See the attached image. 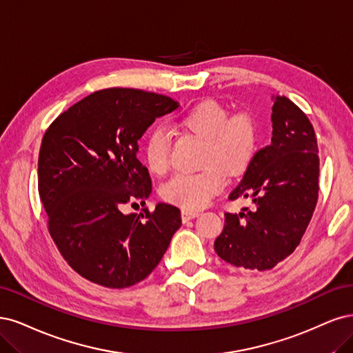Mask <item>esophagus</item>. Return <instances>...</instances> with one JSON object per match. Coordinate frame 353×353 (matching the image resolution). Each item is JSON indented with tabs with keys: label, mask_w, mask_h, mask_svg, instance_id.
Here are the masks:
<instances>
[{
	"label": "esophagus",
	"mask_w": 353,
	"mask_h": 353,
	"mask_svg": "<svg viewBox=\"0 0 353 353\" xmlns=\"http://www.w3.org/2000/svg\"><path fill=\"white\" fill-rule=\"evenodd\" d=\"M198 217V211H192V210H181V220L189 221L192 219Z\"/></svg>",
	"instance_id": "obj_1"
}]
</instances>
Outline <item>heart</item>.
Wrapping results in <instances>:
<instances>
[{
	"instance_id": "1",
	"label": "heart",
	"mask_w": 353,
	"mask_h": 353,
	"mask_svg": "<svg viewBox=\"0 0 353 353\" xmlns=\"http://www.w3.org/2000/svg\"><path fill=\"white\" fill-rule=\"evenodd\" d=\"M179 123L207 139L205 168L199 172H177L161 186V196L185 210L205 207L225 186V172L237 176L252 163L258 150L255 121L246 112L230 114L219 102L207 99L185 111ZM172 157V134L164 126L148 132L143 160L150 172L164 174Z\"/></svg>"
}]
</instances>
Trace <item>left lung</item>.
Instances as JSON below:
<instances>
[{"mask_svg":"<svg viewBox=\"0 0 353 353\" xmlns=\"http://www.w3.org/2000/svg\"><path fill=\"white\" fill-rule=\"evenodd\" d=\"M272 138L259 150L229 195L252 199V210L225 212L217 255L236 267L265 271L301 243L318 201L320 158L305 112L284 95L272 97Z\"/></svg>","mask_w":353,"mask_h":353,"instance_id":"obj_1","label":"left lung"}]
</instances>
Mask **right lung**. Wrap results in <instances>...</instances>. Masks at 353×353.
I'll return each instance as SVG.
<instances>
[{
  "label": "right lung",
  "mask_w": 353,
  "mask_h": 353,
  "mask_svg": "<svg viewBox=\"0 0 353 353\" xmlns=\"http://www.w3.org/2000/svg\"><path fill=\"white\" fill-rule=\"evenodd\" d=\"M179 107L170 97L132 88L101 89L61 112L45 132L38 190L48 232L77 274L110 289L142 281L181 225L180 211L123 214L145 203L152 181L138 141L157 117Z\"/></svg>",
  "instance_id": "right-lung-1"
}]
</instances>
